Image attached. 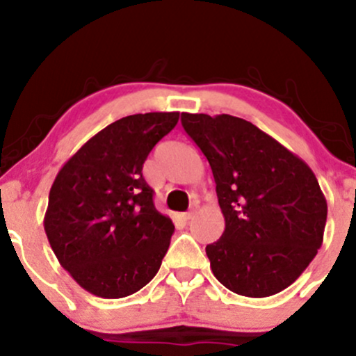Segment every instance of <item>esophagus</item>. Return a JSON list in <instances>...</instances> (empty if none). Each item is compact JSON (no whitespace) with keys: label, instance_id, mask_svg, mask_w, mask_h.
<instances>
[{"label":"esophagus","instance_id":"esophagus-1","mask_svg":"<svg viewBox=\"0 0 356 356\" xmlns=\"http://www.w3.org/2000/svg\"><path fill=\"white\" fill-rule=\"evenodd\" d=\"M193 217H195V211H186V213H182V218H184V220H191Z\"/></svg>","mask_w":356,"mask_h":356}]
</instances>
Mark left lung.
Masks as SVG:
<instances>
[{"instance_id": "8db88e82", "label": "left lung", "mask_w": 356, "mask_h": 356, "mask_svg": "<svg viewBox=\"0 0 356 356\" xmlns=\"http://www.w3.org/2000/svg\"><path fill=\"white\" fill-rule=\"evenodd\" d=\"M211 167L225 229L207 246L232 293L265 298L293 284L324 241L327 201L301 158L245 118L182 113Z\"/></svg>"}]
</instances>
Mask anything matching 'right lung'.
<instances>
[{"label": "right lung", "instance_id": "add662e5", "mask_svg": "<svg viewBox=\"0 0 356 356\" xmlns=\"http://www.w3.org/2000/svg\"><path fill=\"white\" fill-rule=\"evenodd\" d=\"M179 111L129 115L92 136L60 168L44 231L60 265L99 298H125L156 275L174 224L153 204L143 163Z\"/></svg>", "mask_w": 356, "mask_h": 356}]
</instances>
